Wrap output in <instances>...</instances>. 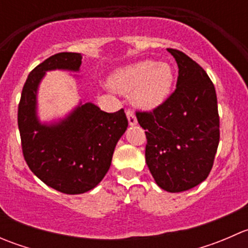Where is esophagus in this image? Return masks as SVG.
Here are the masks:
<instances>
[{
	"instance_id": "1",
	"label": "esophagus",
	"mask_w": 248,
	"mask_h": 248,
	"mask_svg": "<svg viewBox=\"0 0 248 248\" xmlns=\"http://www.w3.org/2000/svg\"><path fill=\"white\" fill-rule=\"evenodd\" d=\"M127 119H128V124H131V126H134V124H137V117H136V115H134V112H133V110H131V109H128L127 110Z\"/></svg>"
}]
</instances>
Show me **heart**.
Returning <instances> with one entry per match:
<instances>
[{
	"label": "heart",
	"mask_w": 248,
	"mask_h": 248,
	"mask_svg": "<svg viewBox=\"0 0 248 248\" xmlns=\"http://www.w3.org/2000/svg\"><path fill=\"white\" fill-rule=\"evenodd\" d=\"M174 72L168 63L142 60L119 69L110 84L122 93L133 92V102L144 110H152L166 102L171 92Z\"/></svg>",
	"instance_id": "1"
}]
</instances>
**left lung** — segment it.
<instances>
[{"instance_id":"1","label":"left lung","mask_w":248,"mask_h":248,"mask_svg":"<svg viewBox=\"0 0 248 248\" xmlns=\"http://www.w3.org/2000/svg\"><path fill=\"white\" fill-rule=\"evenodd\" d=\"M179 67L176 89L152 111H137L145 129V158L162 189H191L209 176L219 142L215 86L196 61L168 49Z\"/></svg>"}]
</instances>
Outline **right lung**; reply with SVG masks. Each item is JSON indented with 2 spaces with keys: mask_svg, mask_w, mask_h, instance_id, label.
Returning <instances> with one entry per match:
<instances>
[{
  "mask_svg": "<svg viewBox=\"0 0 248 248\" xmlns=\"http://www.w3.org/2000/svg\"><path fill=\"white\" fill-rule=\"evenodd\" d=\"M78 52L52 55L27 77L17 107L22 155L31 171L44 184L66 194L94 188L108 172L117 141L128 127L124 109L106 112L93 103L80 104L57 124H41L37 90L46 72H78Z\"/></svg>",
  "mask_w": 248,
  "mask_h": 248,
  "instance_id": "1",
  "label": "right lung"
}]
</instances>
